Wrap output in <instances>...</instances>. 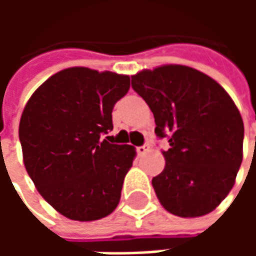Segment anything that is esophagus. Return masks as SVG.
<instances>
[{"label":"esophagus","mask_w":256,"mask_h":256,"mask_svg":"<svg viewBox=\"0 0 256 256\" xmlns=\"http://www.w3.org/2000/svg\"><path fill=\"white\" fill-rule=\"evenodd\" d=\"M150 150V145L148 144H144L141 145V146H137V154L138 155H144V154H146Z\"/></svg>","instance_id":"1"}]
</instances>
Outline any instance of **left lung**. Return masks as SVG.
I'll list each match as a JSON object with an SVG mask.
<instances>
[{
  "label": "left lung",
  "instance_id": "8db88e82",
  "mask_svg": "<svg viewBox=\"0 0 256 256\" xmlns=\"http://www.w3.org/2000/svg\"><path fill=\"white\" fill-rule=\"evenodd\" d=\"M150 106L155 133L167 138L164 170L152 178L164 208L193 218L211 212L234 185L242 160L244 124L230 96L208 75L186 66H162L132 76Z\"/></svg>",
  "mask_w": 256,
  "mask_h": 256
}]
</instances>
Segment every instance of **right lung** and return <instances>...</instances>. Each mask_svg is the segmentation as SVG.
Here are the masks:
<instances>
[{"mask_svg":"<svg viewBox=\"0 0 256 256\" xmlns=\"http://www.w3.org/2000/svg\"><path fill=\"white\" fill-rule=\"evenodd\" d=\"M130 76L72 67L54 74L26 104L19 138L26 170L41 196L74 220H96L116 208L132 145L111 144L112 110Z\"/></svg>","mask_w":256,"mask_h":256,"instance_id":"right-lung-1","label":"right lung"}]
</instances>
